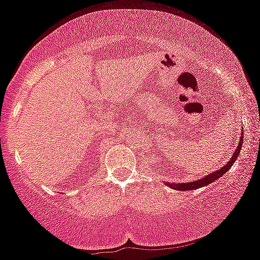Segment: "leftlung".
I'll list each match as a JSON object with an SVG mask.
<instances>
[{
	"instance_id": "8db88e82",
	"label": "left lung",
	"mask_w": 260,
	"mask_h": 260,
	"mask_svg": "<svg viewBox=\"0 0 260 260\" xmlns=\"http://www.w3.org/2000/svg\"><path fill=\"white\" fill-rule=\"evenodd\" d=\"M242 145H243V132H242V137H241V139H239V144H238V147H237V149L235 150V153H233L232 158H231L230 161H228L227 164L224 165V167H222L221 169L216 170V172L211 173L207 176H205V178L200 179V180H196V181L175 182V184H172V182H167V181H165V184H167L169 187H173V189L179 190V191L195 190V189H199V187H202V186H206V185H210L211 182L217 180V179L221 178V176L223 175L224 173H227L228 170L231 169V167H232V165H233V162H235L237 160V158H238L239 152H241V149H242Z\"/></svg>"
}]
</instances>
